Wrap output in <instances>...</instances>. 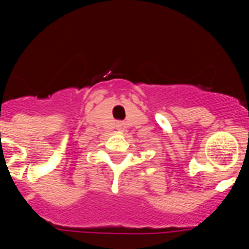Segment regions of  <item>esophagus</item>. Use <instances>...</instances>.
Listing matches in <instances>:
<instances>
[{"label": "esophagus", "instance_id": "esophagus-1", "mask_svg": "<svg viewBox=\"0 0 249 249\" xmlns=\"http://www.w3.org/2000/svg\"><path fill=\"white\" fill-rule=\"evenodd\" d=\"M120 128H122V124H120Z\"/></svg>", "mask_w": 249, "mask_h": 249}]
</instances>
